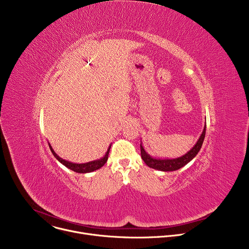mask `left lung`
I'll list each match as a JSON object with an SVG mask.
<instances>
[{
    "mask_svg": "<svg viewBox=\"0 0 249 249\" xmlns=\"http://www.w3.org/2000/svg\"><path fill=\"white\" fill-rule=\"evenodd\" d=\"M205 134H206V124L204 126L203 132L200 136V138L198 139L197 143L194 145V147L187 152L185 155L176 158V159H160V158H153L151 155H149L144 147L142 146V142H141V157L143 159V160L145 161V163L155 169L160 170V171H173V170H177L181 167H183L184 165H186L189 161H191L199 153L203 142L205 139Z\"/></svg>",
    "mask_w": 249,
    "mask_h": 249,
    "instance_id": "obj_1",
    "label": "left lung"
}]
</instances>
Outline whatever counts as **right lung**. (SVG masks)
Here are the masks:
<instances>
[{
  "instance_id": "1",
  "label": "right lung",
  "mask_w": 249,
  "mask_h": 249,
  "mask_svg": "<svg viewBox=\"0 0 249 249\" xmlns=\"http://www.w3.org/2000/svg\"><path fill=\"white\" fill-rule=\"evenodd\" d=\"M49 145V148L53 154V156L56 158L57 160H59L62 164H64L66 167H68L69 169L73 170L75 172H78V173H88V172H91V171H94L98 168H100L101 166H103L105 164V162L107 161L108 160V154H109V151H110V148H111V145H109L107 151H106L104 157H102L101 159L99 160H91V161H89V162H85V163H75V162H71V161H68L66 160H63L62 158H60L53 150V148L51 147V145L48 143Z\"/></svg>"
}]
</instances>
